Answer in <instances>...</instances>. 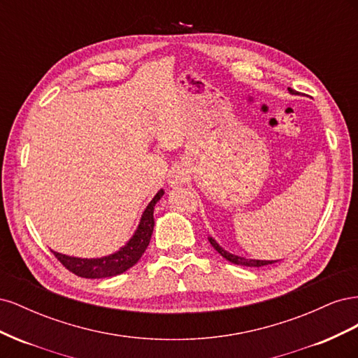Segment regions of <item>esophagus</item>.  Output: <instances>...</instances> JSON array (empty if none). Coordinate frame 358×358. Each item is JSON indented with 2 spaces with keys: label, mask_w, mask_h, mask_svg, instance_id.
Wrapping results in <instances>:
<instances>
[{
  "label": "esophagus",
  "mask_w": 358,
  "mask_h": 358,
  "mask_svg": "<svg viewBox=\"0 0 358 358\" xmlns=\"http://www.w3.org/2000/svg\"><path fill=\"white\" fill-rule=\"evenodd\" d=\"M182 182H183V180H182V175H179V173H176V175L170 179V185H171V187H179Z\"/></svg>",
  "instance_id": "esophagus-1"
}]
</instances>
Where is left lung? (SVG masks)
Wrapping results in <instances>:
<instances>
[{
	"mask_svg": "<svg viewBox=\"0 0 358 358\" xmlns=\"http://www.w3.org/2000/svg\"><path fill=\"white\" fill-rule=\"evenodd\" d=\"M289 94H296V91H292L291 88H288ZM210 245L215 248V251H218V254H221L227 262H230L233 264H239V266H246V267H263V266H267V264H273L276 263L275 259H254V258H245V257H239V255H234L229 251H225V249L222 246H220V243L216 242L213 237H208Z\"/></svg>",
	"mask_w": 358,
	"mask_h": 358,
	"instance_id": "obj_1",
	"label": "left lung"
}]
</instances>
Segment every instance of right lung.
Returning <instances> with one entry per match:
<instances>
[{
  "label": "right lung",
  "instance_id": "add662e5",
  "mask_svg": "<svg viewBox=\"0 0 358 358\" xmlns=\"http://www.w3.org/2000/svg\"><path fill=\"white\" fill-rule=\"evenodd\" d=\"M162 196H164V191L159 189L155 194V197L146 206V209L142 213V218H140V222L134 234L131 236V239H129L124 246L119 248L116 252L100 258H79L59 254L55 251L52 252L55 254V257L59 259L64 267L69 268L70 272L80 278L100 279L127 272L129 267H133L138 262L140 257L146 251L155 224L154 208Z\"/></svg>",
  "mask_w": 358,
  "mask_h": 358
}]
</instances>
